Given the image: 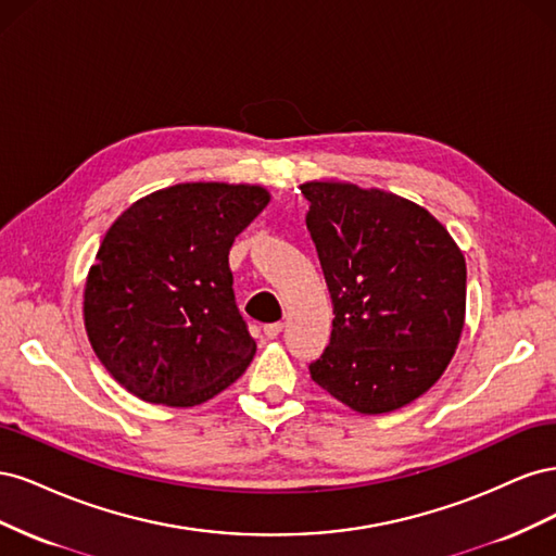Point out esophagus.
<instances>
[{
	"mask_svg": "<svg viewBox=\"0 0 556 556\" xmlns=\"http://www.w3.org/2000/svg\"><path fill=\"white\" fill-rule=\"evenodd\" d=\"M282 331V323H271V325H266L264 327V336L266 339H276V336Z\"/></svg>",
	"mask_w": 556,
	"mask_h": 556,
	"instance_id": "esophagus-1",
	"label": "esophagus"
}]
</instances>
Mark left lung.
I'll list each match as a JSON object with an SVG mask.
<instances>
[{
  "label": "left lung",
  "mask_w": 556,
  "mask_h": 556,
  "mask_svg": "<svg viewBox=\"0 0 556 556\" xmlns=\"http://www.w3.org/2000/svg\"><path fill=\"white\" fill-rule=\"evenodd\" d=\"M333 304L311 378L357 413L396 410L443 376L466 313V262L413 201L350 182L301 185Z\"/></svg>",
  "instance_id": "1"
}]
</instances>
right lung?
Instances as JSON below:
<instances>
[{"label":"right lung","mask_w":556,"mask_h":556,"mask_svg":"<svg viewBox=\"0 0 556 556\" xmlns=\"http://www.w3.org/2000/svg\"><path fill=\"white\" fill-rule=\"evenodd\" d=\"M268 204L260 185L180 182L131 204L90 266L83 315L94 355L127 392L190 408L255 355L229 248Z\"/></svg>","instance_id":"right-lung-1"}]
</instances>
